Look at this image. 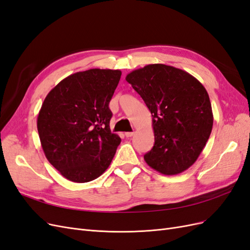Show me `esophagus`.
Listing matches in <instances>:
<instances>
[{
    "instance_id": "esophagus-1",
    "label": "esophagus",
    "mask_w": 250,
    "mask_h": 250,
    "mask_svg": "<svg viewBox=\"0 0 250 250\" xmlns=\"http://www.w3.org/2000/svg\"><path fill=\"white\" fill-rule=\"evenodd\" d=\"M133 134H134V132H126V133H125V135H126V138H131Z\"/></svg>"
}]
</instances>
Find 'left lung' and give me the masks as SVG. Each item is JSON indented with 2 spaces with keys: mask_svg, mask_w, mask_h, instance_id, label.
Listing matches in <instances>:
<instances>
[{
  "mask_svg": "<svg viewBox=\"0 0 250 250\" xmlns=\"http://www.w3.org/2000/svg\"><path fill=\"white\" fill-rule=\"evenodd\" d=\"M152 115L154 146L144 160L164 175H176L197 161L214 116L207 89L191 74L172 65L148 64L127 74Z\"/></svg>",
  "mask_w": 250,
  "mask_h": 250,
  "instance_id": "left-lung-1",
  "label": "left lung"
}]
</instances>
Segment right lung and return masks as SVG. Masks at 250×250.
Here are the masks:
<instances>
[{
    "label": "right lung",
    "mask_w": 250,
    "mask_h": 250,
    "mask_svg": "<svg viewBox=\"0 0 250 250\" xmlns=\"http://www.w3.org/2000/svg\"><path fill=\"white\" fill-rule=\"evenodd\" d=\"M122 72L90 69L53 87L37 116L43 153L73 183H88L107 170L121 139L110 131L108 107Z\"/></svg>",
    "instance_id": "right-lung-1"
}]
</instances>
